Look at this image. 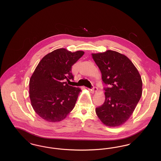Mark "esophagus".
I'll return each instance as SVG.
<instances>
[{"label": "esophagus", "mask_w": 161, "mask_h": 161, "mask_svg": "<svg viewBox=\"0 0 161 161\" xmlns=\"http://www.w3.org/2000/svg\"><path fill=\"white\" fill-rule=\"evenodd\" d=\"M89 90L91 93H93V92H97L98 89H97V87L96 86H93L92 89H89Z\"/></svg>", "instance_id": "obj_1"}]
</instances>
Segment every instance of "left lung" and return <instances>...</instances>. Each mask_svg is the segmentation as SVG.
<instances>
[{"label": "left lung", "instance_id": "left-lung-1", "mask_svg": "<svg viewBox=\"0 0 161 161\" xmlns=\"http://www.w3.org/2000/svg\"><path fill=\"white\" fill-rule=\"evenodd\" d=\"M92 58L106 86L105 101L96 114L107 126H119L129 118L141 97V77L129 58L118 52L108 50L93 54Z\"/></svg>", "mask_w": 161, "mask_h": 161}]
</instances>
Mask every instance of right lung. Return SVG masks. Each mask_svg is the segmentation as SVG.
Returning a JSON list of instances; mask_svg holds the SVG:
<instances>
[{"mask_svg": "<svg viewBox=\"0 0 161 161\" xmlns=\"http://www.w3.org/2000/svg\"><path fill=\"white\" fill-rule=\"evenodd\" d=\"M84 53L61 48L39 62L30 80V97L34 110L43 119L61 121L75 107L81 89L66 81L74 80L72 66Z\"/></svg>", "mask_w": 161, "mask_h": 161, "instance_id": "right-lung-1", "label": "right lung"}]
</instances>
